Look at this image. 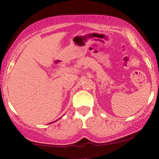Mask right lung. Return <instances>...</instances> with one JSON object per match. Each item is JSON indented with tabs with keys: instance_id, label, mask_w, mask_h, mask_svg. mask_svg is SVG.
Masks as SVG:
<instances>
[{
	"instance_id": "obj_1",
	"label": "right lung",
	"mask_w": 159,
	"mask_h": 159,
	"mask_svg": "<svg viewBox=\"0 0 159 159\" xmlns=\"http://www.w3.org/2000/svg\"><path fill=\"white\" fill-rule=\"evenodd\" d=\"M50 124H52V123H50Z\"/></svg>"
}]
</instances>
